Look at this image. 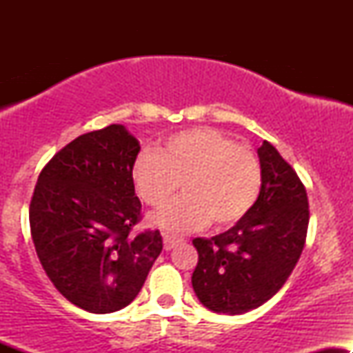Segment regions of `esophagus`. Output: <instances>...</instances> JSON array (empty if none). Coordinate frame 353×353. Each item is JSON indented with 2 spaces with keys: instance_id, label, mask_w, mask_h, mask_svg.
<instances>
[{
  "instance_id": "obj_1",
  "label": "esophagus",
  "mask_w": 353,
  "mask_h": 353,
  "mask_svg": "<svg viewBox=\"0 0 353 353\" xmlns=\"http://www.w3.org/2000/svg\"><path fill=\"white\" fill-rule=\"evenodd\" d=\"M179 242H182V239H177L174 236H169V234H164V249L165 250H171L176 247Z\"/></svg>"
}]
</instances>
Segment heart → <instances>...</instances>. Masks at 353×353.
<instances>
[{
  "label": "heart",
  "instance_id": "obj_1",
  "mask_svg": "<svg viewBox=\"0 0 353 353\" xmlns=\"http://www.w3.org/2000/svg\"><path fill=\"white\" fill-rule=\"evenodd\" d=\"M131 177L137 196L152 208L171 199L182 182L184 196L149 217L171 232L201 229L210 221L216 228L234 225L250 212L262 189L257 156L210 128L169 136L159 152L141 151Z\"/></svg>",
  "mask_w": 353,
  "mask_h": 353
}]
</instances>
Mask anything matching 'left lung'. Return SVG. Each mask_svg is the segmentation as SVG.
Returning <instances> with one entry per match:
<instances>
[{
  "label": "left lung",
  "mask_w": 353,
  "mask_h": 353,
  "mask_svg": "<svg viewBox=\"0 0 353 353\" xmlns=\"http://www.w3.org/2000/svg\"><path fill=\"white\" fill-rule=\"evenodd\" d=\"M261 196L234 228L194 239L199 254L192 274L197 299L217 314H245L281 290L292 274L309 228V201L299 176L277 149H257Z\"/></svg>",
  "instance_id": "8db88e82"
}]
</instances>
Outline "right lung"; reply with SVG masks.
I'll use <instances>...</instances> for the list:
<instances>
[{"mask_svg": "<svg viewBox=\"0 0 353 353\" xmlns=\"http://www.w3.org/2000/svg\"><path fill=\"white\" fill-rule=\"evenodd\" d=\"M141 151L123 124L76 137L46 164L30 205L34 249L64 297L91 314L129 305L163 250L141 217L131 168Z\"/></svg>", "mask_w": 353, "mask_h": 353, "instance_id": "1", "label": "right lung"}]
</instances>
